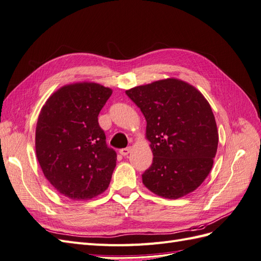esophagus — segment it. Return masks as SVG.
Wrapping results in <instances>:
<instances>
[{
	"label": "esophagus",
	"mask_w": 261,
	"mask_h": 261,
	"mask_svg": "<svg viewBox=\"0 0 261 261\" xmlns=\"http://www.w3.org/2000/svg\"><path fill=\"white\" fill-rule=\"evenodd\" d=\"M130 150H132V147H126V148H122V149H120V153L122 154V155H127L129 152H130Z\"/></svg>",
	"instance_id": "1"
}]
</instances>
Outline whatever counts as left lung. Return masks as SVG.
I'll use <instances>...</instances> for the list:
<instances>
[{
	"mask_svg": "<svg viewBox=\"0 0 261 261\" xmlns=\"http://www.w3.org/2000/svg\"><path fill=\"white\" fill-rule=\"evenodd\" d=\"M143 112L153 159L144 185L158 196L177 199L194 192L210 173L219 135L208 101L175 78L125 91Z\"/></svg>",
	"mask_w": 261,
	"mask_h": 261,
	"instance_id": "left-lung-1",
	"label": "left lung"
}]
</instances>
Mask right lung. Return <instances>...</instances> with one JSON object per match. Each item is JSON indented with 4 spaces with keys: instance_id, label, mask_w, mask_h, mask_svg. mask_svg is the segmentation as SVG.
Returning <instances> with one entry per match:
<instances>
[{
    "instance_id": "right-lung-1",
    "label": "right lung",
    "mask_w": 261,
    "mask_h": 261,
    "mask_svg": "<svg viewBox=\"0 0 261 261\" xmlns=\"http://www.w3.org/2000/svg\"><path fill=\"white\" fill-rule=\"evenodd\" d=\"M112 90L96 83L62 87L46 100L36 127V153L45 178L70 199H90L108 188L116 152L98 115Z\"/></svg>"
}]
</instances>
